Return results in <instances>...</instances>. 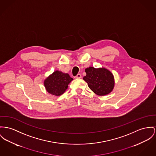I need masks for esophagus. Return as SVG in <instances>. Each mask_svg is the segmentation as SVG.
I'll return each instance as SVG.
<instances>
[{
  "mask_svg": "<svg viewBox=\"0 0 156 156\" xmlns=\"http://www.w3.org/2000/svg\"><path fill=\"white\" fill-rule=\"evenodd\" d=\"M82 77V76L80 74H77L76 76H75L76 79H80Z\"/></svg>",
  "mask_w": 156,
  "mask_h": 156,
  "instance_id": "obj_1",
  "label": "esophagus"
}]
</instances>
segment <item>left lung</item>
Returning a JSON list of instances; mask_svg holds the SVG:
<instances>
[{
  "instance_id": "left-lung-1",
  "label": "left lung",
  "mask_w": 156,
  "mask_h": 156,
  "mask_svg": "<svg viewBox=\"0 0 156 156\" xmlns=\"http://www.w3.org/2000/svg\"><path fill=\"white\" fill-rule=\"evenodd\" d=\"M86 73L83 80L94 94L104 96L111 93L114 87L113 74L105 68L95 69L89 67L85 69Z\"/></svg>"
}]
</instances>
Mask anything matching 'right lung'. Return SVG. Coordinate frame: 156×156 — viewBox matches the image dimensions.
<instances>
[{
  "instance_id": "1",
  "label": "right lung",
  "mask_w": 156,
  "mask_h": 156,
  "mask_svg": "<svg viewBox=\"0 0 156 156\" xmlns=\"http://www.w3.org/2000/svg\"><path fill=\"white\" fill-rule=\"evenodd\" d=\"M73 80L69 74L56 70L45 79L44 84L49 94L58 96L64 93Z\"/></svg>"
}]
</instances>
